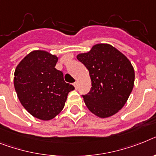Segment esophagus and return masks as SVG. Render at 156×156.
I'll return each instance as SVG.
<instances>
[{
    "label": "esophagus",
    "instance_id": "1",
    "mask_svg": "<svg viewBox=\"0 0 156 156\" xmlns=\"http://www.w3.org/2000/svg\"><path fill=\"white\" fill-rule=\"evenodd\" d=\"M73 85H74V88H75V90H77V89H78V82H75Z\"/></svg>",
    "mask_w": 156,
    "mask_h": 156
}]
</instances>
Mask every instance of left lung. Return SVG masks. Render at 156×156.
Returning a JSON list of instances; mask_svg holds the SVG:
<instances>
[{"instance_id": "left-lung-1", "label": "left lung", "mask_w": 156, "mask_h": 156, "mask_svg": "<svg viewBox=\"0 0 156 156\" xmlns=\"http://www.w3.org/2000/svg\"><path fill=\"white\" fill-rule=\"evenodd\" d=\"M77 58L89 70L92 87L82 95L89 110L105 118L120 110L133 89L135 72L130 61L114 47L94 45Z\"/></svg>"}]
</instances>
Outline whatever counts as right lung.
<instances>
[{
  "label": "right lung",
  "instance_id": "right-lung-1",
  "mask_svg": "<svg viewBox=\"0 0 156 156\" xmlns=\"http://www.w3.org/2000/svg\"><path fill=\"white\" fill-rule=\"evenodd\" d=\"M55 55L44 51H34L16 68L14 86L21 105L38 119L49 120L62 110L74 86L66 83L63 74L55 66Z\"/></svg>",
  "mask_w": 156,
  "mask_h": 156
}]
</instances>
